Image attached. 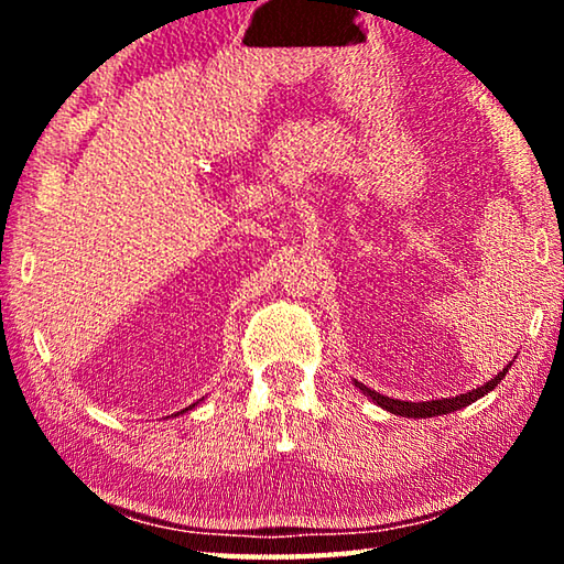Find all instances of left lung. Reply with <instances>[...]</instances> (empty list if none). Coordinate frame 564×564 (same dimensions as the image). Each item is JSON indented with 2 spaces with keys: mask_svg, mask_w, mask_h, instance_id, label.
Segmentation results:
<instances>
[{
  "mask_svg": "<svg viewBox=\"0 0 564 564\" xmlns=\"http://www.w3.org/2000/svg\"><path fill=\"white\" fill-rule=\"evenodd\" d=\"M508 368H502L500 373L495 376L492 380H488V383H485L482 388L470 390V393H463V395H455V398H443V400H425V403H405V400H393V398H388V395L376 393V390H370V388H366L362 383H358V388L366 395L373 398L380 408H386V410H390V413H395V415H403V417H433V415L453 413V410H460L465 405L475 403L477 398L488 395L490 390L505 378V373H508Z\"/></svg>",
  "mask_w": 564,
  "mask_h": 564,
  "instance_id": "1",
  "label": "left lung"
}]
</instances>
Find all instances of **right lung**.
Returning <instances> with one entry per match:
<instances>
[{
	"mask_svg": "<svg viewBox=\"0 0 564 564\" xmlns=\"http://www.w3.org/2000/svg\"><path fill=\"white\" fill-rule=\"evenodd\" d=\"M186 410H188V408H186Z\"/></svg>",
	"mask_w": 564,
	"mask_h": 564,
	"instance_id": "right-lung-1",
	"label": "right lung"
}]
</instances>
